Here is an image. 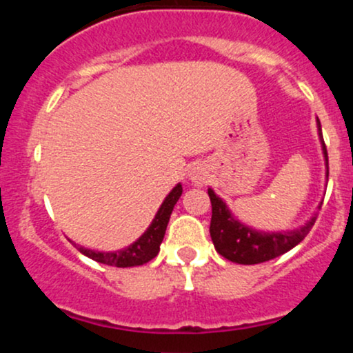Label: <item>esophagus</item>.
Segmentation results:
<instances>
[{
  "label": "esophagus",
  "mask_w": 353,
  "mask_h": 353,
  "mask_svg": "<svg viewBox=\"0 0 353 353\" xmlns=\"http://www.w3.org/2000/svg\"><path fill=\"white\" fill-rule=\"evenodd\" d=\"M209 169L205 168V164L202 163H196L192 165V168L189 169V179L190 182H192L194 185H199V188H202V185H205L209 182Z\"/></svg>",
  "instance_id": "34e87169"
}]
</instances>
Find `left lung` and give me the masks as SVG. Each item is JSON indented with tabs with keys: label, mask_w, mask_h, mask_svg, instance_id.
<instances>
[{
	"label": "left lung",
	"mask_w": 353,
	"mask_h": 353,
	"mask_svg": "<svg viewBox=\"0 0 353 353\" xmlns=\"http://www.w3.org/2000/svg\"><path fill=\"white\" fill-rule=\"evenodd\" d=\"M317 131L320 145H322L323 159H325L327 169V181H329V156H327V148L322 137V128L320 121L317 119ZM212 204V219H210V239H212L214 247L222 257H225L230 262L244 265L261 264L270 259L279 257V255L289 252L295 245L301 244L310 232L312 225L315 224L317 214H314L305 224L297 229L290 230H259L244 224L234 216L232 210L228 208L224 201L214 192L212 189H208ZM322 208V202L319 204V209Z\"/></svg>",
	"instance_id": "8db88e82"
}]
</instances>
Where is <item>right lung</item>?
<instances>
[{
    "instance_id": "1",
    "label": "right lung",
    "mask_w": 353,
    "mask_h": 353,
    "mask_svg": "<svg viewBox=\"0 0 353 353\" xmlns=\"http://www.w3.org/2000/svg\"><path fill=\"white\" fill-rule=\"evenodd\" d=\"M182 194V185L181 182L176 184L171 192L165 196V199L161 204V208L157 209L156 216H154L152 222L149 224V228L144 230V234L137 239L136 242H132L131 245L124 247V249L112 250V252H101V250H92L88 247L78 245V250L81 254H84L86 257L92 259V261L99 262V264H106L112 267H136L143 265L145 262L152 261L157 254H159L161 242H163L165 229H168L169 217H171L174 205L179 201Z\"/></svg>"
}]
</instances>
